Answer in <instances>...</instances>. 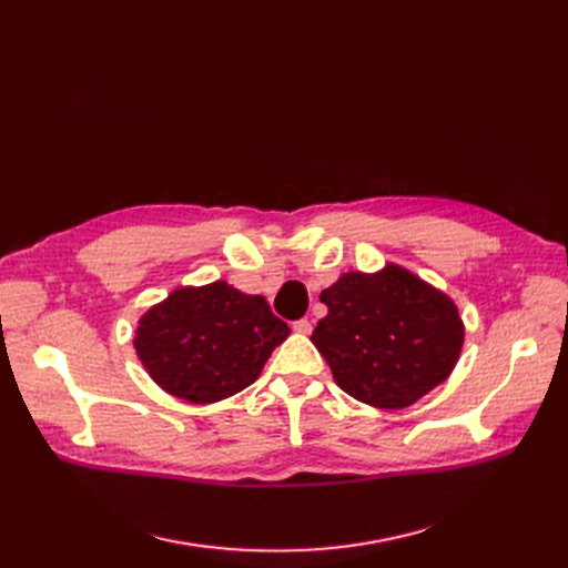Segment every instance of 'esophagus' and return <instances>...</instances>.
<instances>
[{"label":"esophagus","instance_id":"obj_1","mask_svg":"<svg viewBox=\"0 0 568 568\" xmlns=\"http://www.w3.org/2000/svg\"><path fill=\"white\" fill-rule=\"evenodd\" d=\"M292 329H294L296 334H311L313 324L308 322V317H302V320H294V322H292Z\"/></svg>","mask_w":568,"mask_h":568}]
</instances>
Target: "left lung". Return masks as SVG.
I'll list each match as a JSON object with an SVG mask.
<instances>
[{
	"label": "left lung",
	"mask_w": 568,
	"mask_h": 568,
	"mask_svg": "<svg viewBox=\"0 0 568 568\" xmlns=\"http://www.w3.org/2000/svg\"><path fill=\"white\" fill-rule=\"evenodd\" d=\"M320 302L329 313L311 341L341 389L366 405L409 407L458 362L465 329L456 304L396 264L343 274Z\"/></svg>",
	"instance_id": "left-lung-1"
}]
</instances>
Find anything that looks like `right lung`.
<instances>
[{
  "mask_svg": "<svg viewBox=\"0 0 568 568\" xmlns=\"http://www.w3.org/2000/svg\"><path fill=\"white\" fill-rule=\"evenodd\" d=\"M290 336L264 296L223 281L174 290L149 308L135 349L152 379L189 403H216L257 379L272 352Z\"/></svg>",
  "mask_w": 568,
  "mask_h": 568,
  "instance_id": "add662e5",
  "label": "right lung"
}]
</instances>
